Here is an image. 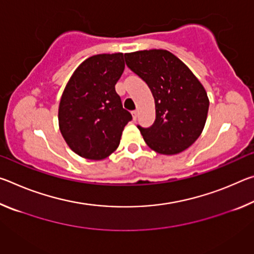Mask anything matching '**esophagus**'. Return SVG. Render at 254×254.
Returning a JSON list of instances; mask_svg holds the SVG:
<instances>
[{
  "mask_svg": "<svg viewBox=\"0 0 254 254\" xmlns=\"http://www.w3.org/2000/svg\"><path fill=\"white\" fill-rule=\"evenodd\" d=\"M132 118H133V120H134V121H135L136 118H137V112H136V111H133V112H132Z\"/></svg>",
  "mask_w": 254,
  "mask_h": 254,
  "instance_id": "34e87169",
  "label": "esophagus"
}]
</instances>
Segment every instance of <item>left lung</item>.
<instances>
[{
	"instance_id": "left-lung-1",
	"label": "left lung",
	"mask_w": 254,
	"mask_h": 254,
	"mask_svg": "<svg viewBox=\"0 0 254 254\" xmlns=\"http://www.w3.org/2000/svg\"><path fill=\"white\" fill-rule=\"evenodd\" d=\"M124 58L154 98L153 124L137 126L145 143L161 154H176L190 147L207 118L209 102L203 85L182 60L167 50L135 51Z\"/></svg>"
}]
</instances>
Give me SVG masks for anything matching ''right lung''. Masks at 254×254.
<instances>
[{
    "mask_svg": "<svg viewBox=\"0 0 254 254\" xmlns=\"http://www.w3.org/2000/svg\"><path fill=\"white\" fill-rule=\"evenodd\" d=\"M123 70V54L96 55L80 64L66 85L59 104V127L80 157L101 160L119 147L123 128L132 120L115 92Z\"/></svg>",
    "mask_w": 254,
    "mask_h": 254,
    "instance_id": "add662e5",
    "label": "right lung"
}]
</instances>
